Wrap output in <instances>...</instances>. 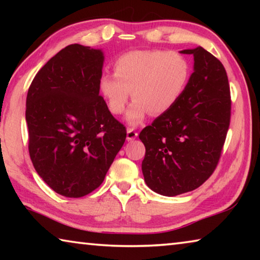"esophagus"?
<instances>
[{
	"label": "esophagus",
	"mask_w": 260,
	"mask_h": 260,
	"mask_svg": "<svg viewBox=\"0 0 260 260\" xmlns=\"http://www.w3.org/2000/svg\"><path fill=\"white\" fill-rule=\"evenodd\" d=\"M138 138V132L133 128H129L127 129V140L128 141H133Z\"/></svg>",
	"instance_id": "1"
}]
</instances>
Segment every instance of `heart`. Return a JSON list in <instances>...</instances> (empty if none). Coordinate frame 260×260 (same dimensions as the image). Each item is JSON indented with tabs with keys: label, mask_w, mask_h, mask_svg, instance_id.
I'll return each instance as SVG.
<instances>
[{
	"label": "heart",
	"mask_w": 260,
	"mask_h": 260,
	"mask_svg": "<svg viewBox=\"0 0 260 260\" xmlns=\"http://www.w3.org/2000/svg\"><path fill=\"white\" fill-rule=\"evenodd\" d=\"M113 76L103 74L99 88L110 112L127 113L131 125H139L148 113L160 116L173 109L186 91L191 64L186 56L164 49L132 50L113 61Z\"/></svg>",
	"instance_id": "b5f03b06"
}]
</instances>
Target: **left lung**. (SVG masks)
Listing matches in <instances>:
<instances>
[{"label":"left lung","instance_id":"1","mask_svg":"<svg viewBox=\"0 0 260 260\" xmlns=\"http://www.w3.org/2000/svg\"><path fill=\"white\" fill-rule=\"evenodd\" d=\"M193 56V72L181 100L139 135L146 147L144 181L153 191L177 196L202 186L217 167L231 122L226 70L204 48Z\"/></svg>","mask_w":260,"mask_h":260}]
</instances>
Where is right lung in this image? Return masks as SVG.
Masks as SVG:
<instances>
[{
  "instance_id": "1",
  "label": "right lung",
  "mask_w": 260,
  "mask_h": 260,
  "mask_svg": "<svg viewBox=\"0 0 260 260\" xmlns=\"http://www.w3.org/2000/svg\"><path fill=\"white\" fill-rule=\"evenodd\" d=\"M104 56L70 45L34 77L26 99L28 152L38 174L65 197L101 186L124 146L126 127L100 95Z\"/></svg>"
}]
</instances>
